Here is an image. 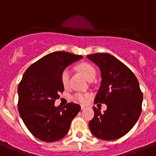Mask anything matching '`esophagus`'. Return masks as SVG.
Listing matches in <instances>:
<instances>
[{
	"label": "esophagus",
	"instance_id": "esophagus-1",
	"mask_svg": "<svg viewBox=\"0 0 156 156\" xmlns=\"http://www.w3.org/2000/svg\"><path fill=\"white\" fill-rule=\"evenodd\" d=\"M87 108L86 105H81V110H84V109H85Z\"/></svg>",
	"mask_w": 156,
	"mask_h": 156
}]
</instances>
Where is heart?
Listing matches in <instances>:
<instances>
[{
	"instance_id": "1",
	"label": "heart",
	"mask_w": 156,
	"mask_h": 156,
	"mask_svg": "<svg viewBox=\"0 0 156 156\" xmlns=\"http://www.w3.org/2000/svg\"><path fill=\"white\" fill-rule=\"evenodd\" d=\"M77 70L80 71L88 81L94 80L96 77V70L94 66L91 64L86 63V62H82V63L78 64L76 66ZM70 81V71L68 69H65L61 74V81L62 84L65 88L68 86ZM90 95L88 94H83V93H76L73 95L72 98L75 101H78L81 103H85L88 101Z\"/></svg>"
}]
</instances>
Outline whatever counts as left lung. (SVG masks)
Listing matches in <instances>:
<instances>
[{
	"label": "left lung",
	"mask_w": 156,
	"mask_h": 156,
	"mask_svg": "<svg viewBox=\"0 0 156 156\" xmlns=\"http://www.w3.org/2000/svg\"><path fill=\"white\" fill-rule=\"evenodd\" d=\"M100 68L101 82L94 104L107 105L101 113L93 107L94 118L89 122L91 133L103 140H115L132 129L142 112L143 94L134 73L115 57L107 53L87 56Z\"/></svg>",
	"instance_id": "obj_1"
}]
</instances>
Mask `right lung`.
<instances>
[{
    "mask_svg": "<svg viewBox=\"0 0 156 156\" xmlns=\"http://www.w3.org/2000/svg\"><path fill=\"white\" fill-rule=\"evenodd\" d=\"M82 58L69 52L55 51L28 67L17 88L18 112L34 137L53 142L64 138L81 106L69 102L55 107V101L64 91L61 74L68 65Z\"/></svg>",
    "mask_w": 156,
    "mask_h": 156,
    "instance_id": "right-lung-1",
    "label": "right lung"
}]
</instances>
